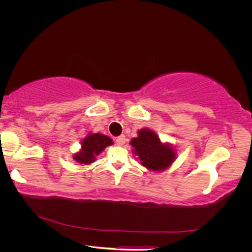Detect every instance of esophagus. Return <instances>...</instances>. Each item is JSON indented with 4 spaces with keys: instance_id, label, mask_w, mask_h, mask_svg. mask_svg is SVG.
I'll return each mask as SVG.
<instances>
[{
    "instance_id": "esophagus-1",
    "label": "esophagus",
    "mask_w": 252,
    "mask_h": 252,
    "mask_svg": "<svg viewBox=\"0 0 252 252\" xmlns=\"http://www.w3.org/2000/svg\"><path fill=\"white\" fill-rule=\"evenodd\" d=\"M125 141H126V136L124 134H121L116 139V143H117V145H119V146H123V145L125 144Z\"/></svg>"
}]
</instances>
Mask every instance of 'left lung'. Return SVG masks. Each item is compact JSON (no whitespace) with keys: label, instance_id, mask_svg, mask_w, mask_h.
I'll return each instance as SVG.
<instances>
[{"label":"left lung","instance_id":"1","mask_svg":"<svg viewBox=\"0 0 252 252\" xmlns=\"http://www.w3.org/2000/svg\"><path fill=\"white\" fill-rule=\"evenodd\" d=\"M130 144L142 165L150 170H164L175 158V151L169 145L162 144L158 135L149 129L140 130L138 138H133Z\"/></svg>","mask_w":252,"mask_h":252}]
</instances>
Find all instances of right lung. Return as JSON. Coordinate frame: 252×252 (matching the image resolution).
<instances>
[{
    "label": "right lung",
    "mask_w": 252,
    "mask_h": 252,
    "mask_svg": "<svg viewBox=\"0 0 252 252\" xmlns=\"http://www.w3.org/2000/svg\"><path fill=\"white\" fill-rule=\"evenodd\" d=\"M112 144V140L101 133L89 134L82 141V150L73 158L80 164H90L95 161V157Z\"/></svg>",
    "instance_id": "right-lung-1"
}]
</instances>
